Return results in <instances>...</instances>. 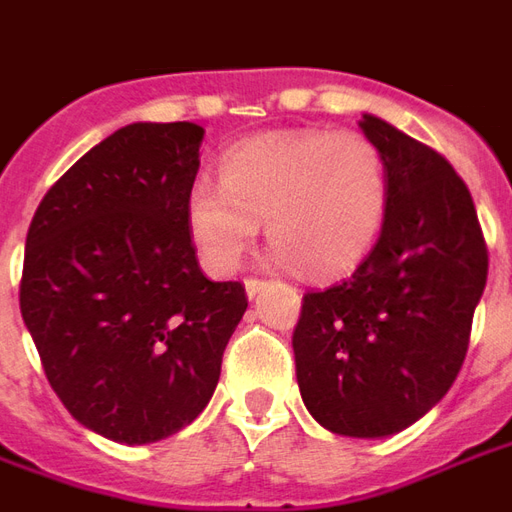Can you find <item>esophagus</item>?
I'll return each instance as SVG.
<instances>
[{
	"mask_svg": "<svg viewBox=\"0 0 512 512\" xmlns=\"http://www.w3.org/2000/svg\"><path fill=\"white\" fill-rule=\"evenodd\" d=\"M266 285H268L266 279H246V282H244L246 296H249V299H255L257 293H260V290L266 288Z\"/></svg>",
	"mask_w": 512,
	"mask_h": 512,
	"instance_id": "34e87169",
	"label": "esophagus"
}]
</instances>
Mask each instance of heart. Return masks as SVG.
Here are the masks:
<instances>
[{
    "mask_svg": "<svg viewBox=\"0 0 512 512\" xmlns=\"http://www.w3.org/2000/svg\"><path fill=\"white\" fill-rule=\"evenodd\" d=\"M389 178L381 150L359 131H268L227 147L219 183L200 178L186 224L202 263L230 274L255 244L263 219L271 263L343 277L384 230Z\"/></svg>",
    "mask_w": 512,
    "mask_h": 512,
    "instance_id": "heart-1",
    "label": "heart"
}]
</instances>
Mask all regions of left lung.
I'll use <instances>...</instances> for the list:
<instances>
[{"label":"left lung","mask_w":512,"mask_h":512,"mask_svg":"<svg viewBox=\"0 0 512 512\" xmlns=\"http://www.w3.org/2000/svg\"><path fill=\"white\" fill-rule=\"evenodd\" d=\"M359 128L386 164L384 230L351 277L304 293L293 354L301 400L323 428L384 439L425 417L458 376L488 252L447 158L376 115Z\"/></svg>","instance_id":"8db88e82"}]
</instances>
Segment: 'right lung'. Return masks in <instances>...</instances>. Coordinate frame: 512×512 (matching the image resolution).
Instances as JSON below:
<instances>
[{
    "label": "right lung",
    "instance_id": "obj_1",
    "mask_svg": "<svg viewBox=\"0 0 512 512\" xmlns=\"http://www.w3.org/2000/svg\"><path fill=\"white\" fill-rule=\"evenodd\" d=\"M205 128L131 123L84 153L29 224L21 318L76 422L150 444L208 406L246 312L200 271L186 200Z\"/></svg>",
    "mask_w": 512,
    "mask_h": 512
}]
</instances>
